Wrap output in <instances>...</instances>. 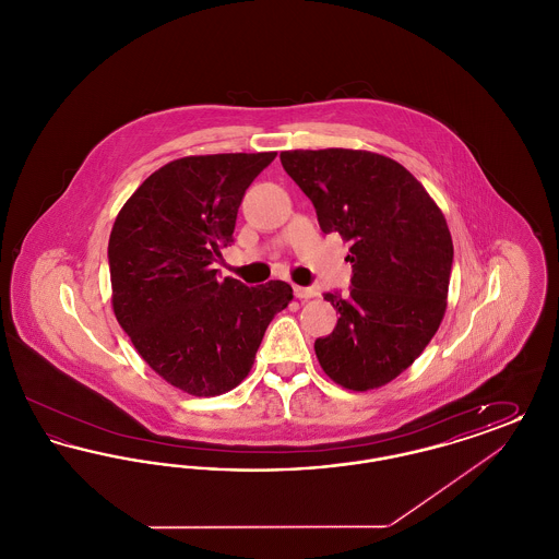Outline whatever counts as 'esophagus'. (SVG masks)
<instances>
[{"instance_id":"1","label":"esophagus","mask_w":559,"mask_h":559,"mask_svg":"<svg viewBox=\"0 0 559 559\" xmlns=\"http://www.w3.org/2000/svg\"><path fill=\"white\" fill-rule=\"evenodd\" d=\"M293 293H295V297H299V299H310V297H317V295H319L317 289H312V287H293Z\"/></svg>"}]
</instances>
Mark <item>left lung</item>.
Wrapping results in <instances>:
<instances>
[{
    "mask_svg": "<svg viewBox=\"0 0 559 559\" xmlns=\"http://www.w3.org/2000/svg\"><path fill=\"white\" fill-rule=\"evenodd\" d=\"M281 163L312 201L322 233L352 242L349 293H324L340 319L314 342L320 367L347 390L381 388L415 362L444 317L447 219L421 182L383 155L285 151Z\"/></svg>",
    "mask_w": 559,
    "mask_h": 559,
    "instance_id": "1",
    "label": "left lung"
}]
</instances>
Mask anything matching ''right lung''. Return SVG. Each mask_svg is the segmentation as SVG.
I'll return each instance as SVG.
<instances>
[{"label": "right lung", "instance_id": "right-lung-1", "mask_svg": "<svg viewBox=\"0 0 559 559\" xmlns=\"http://www.w3.org/2000/svg\"><path fill=\"white\" fill-rule=\"evenodd\" d=\"M276 153L185 157L148 176L108 239L112 310L138 354L192 396H219L251 371L292 285L247 287L213 262L233 242L245 190Z\"/></svg>", "mask_w": 559, "mask_h": 559}]
</instances>
